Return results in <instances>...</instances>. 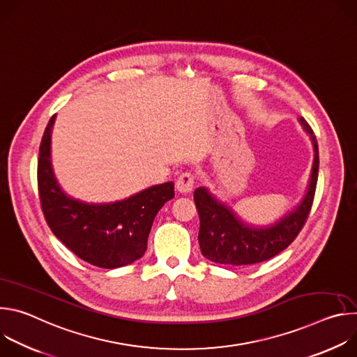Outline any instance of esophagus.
I'll return each mask as SVG.
<instances>
[{"instance_id": "34e87169", "label": "esophagus", "mask_w": 357, "mask_h": 357, "mask_svg": "<svg viewBox=\"0 0 357 357\" xmlns=\"http://www.w3.org/2000/svg\"><path fill=\"white\" fill-rule=\"evenodd\" d=\"M193 185H195V178H193V175L190 172H183L182 175H179V178L175 182V188L181 193L192 192Z\"/></svg>"}]
</instances>
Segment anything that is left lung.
<instances>
[{
	"mask_svg": "<svg viewBox=\"0 0 357 357\" xmlns=\"http://www.w3.org/2000/svg\"><path fill=\"white\" fill-rule=\"evenodd\" d=\"M299 124L310 134L314 145V164L307 192L298 205L268 226L244 222L229 205L209 189L197 188L193 193L200 219L199 245L208 260L225 266H248L273 259L298 236L310 215L318 182L319 151L312 128L299 117Z\"/></svg>",
	"mask_w": 357,
	"mask_h": 357,
	"instance_id": "obj_1",
	"label": "left lung"
}]
</instances>
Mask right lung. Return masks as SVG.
<instances>
[{"instance_id": "obj_1", "label": "right lung", "mask_w": 357, "mask_h": 357, "mask_svg": "<svg viewBox=\"0 0 357 357\" xmlns=\"http://www.w3.org/2000/svg\"><path fill=\"white\" fill-rule=\"evenodd\" d=\"M55 117L49 120L39 146L38 189L52 233L83 261L119 268L141 259L157 213L175 196L174 182L146 188L110 203H89L68 195L59 185L50 158Z\"/></svg>"}]
</instances>
